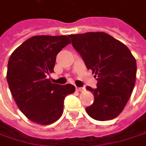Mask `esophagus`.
Here are the masks:
<instances>
[{"label": "esophagus", "mask_w": 146, "mask_h": 146, "mask_svg": "<svg viewBox=\"0 0 146 146\" xmlns=\"http://www.w3.org/2000/svg\"><path fill=\"white\" fill-rule=\"evenodd\" d=\"M76 90H77L78 91H79V92H84V91L86 90V89H85L84 87H77Z\"/></svg>", "instance_id": "1"}]
</instances>
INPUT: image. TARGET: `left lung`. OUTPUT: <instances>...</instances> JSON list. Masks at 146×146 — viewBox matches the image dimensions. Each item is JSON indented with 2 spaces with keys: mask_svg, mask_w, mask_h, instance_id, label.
<instances>
[{
  "mask_svg": "<svg viewBox=\"0 0 146 146\" xmlns=\"http://www.w3.org/2000/svg\"><path fill=\"white\" fill-rule=\"evenodd\" d=\"M73 48L97 80V88L88 86L94 102L85 108L93 119L111 120L124 109L136 78V60L129 49L104 32L70 35Z\"/></svg>",
  "mask_w": 146,
  "mask_h": 146,
  "instance_id": "8db88e82",
  "label": "left lung"
}]
</instances>
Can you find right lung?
Wrapping results in <instances>:
<instances>
[{"label": "right lung", "mask_w": 146, "mask_h": 146, "mask_svg": "<svg viewBox=\"0 0 146 146\" xmlns=\"http://www.w3.org/2000/svg\"><path fill=\"white\" fill-rule=\"evenodd\" d=\"M70 43L66 35H36L9 58L7 79L11 93L19 110L35 123L48 125L58 120L65 97L75 91L71 84H52L46 78L54 72L56 55Z\"/></svg>", "instance_id": "obj_1"}]
</instances>
